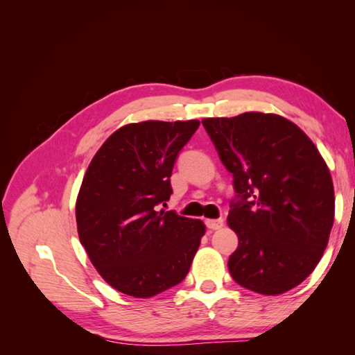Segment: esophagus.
Here are the masks:
<instances>
[{"mask_svg":"<svg viewBox=\"0 0 355 355\" xmlns=\"http://www.w3.org/2000/svg\"><path fill=\"white\" fill-rule=\"evenodd\" d=\"M206 227L211 231L220 230L223 227V219H207L206 220Z\"/></svg>","mask_w":355,"mask_h":355,"instance_id":"esophagus-1","label":"esophagus"}]
</instances>
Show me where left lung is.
Masks as SVG:
<instances>
[{
	"label": "left lung",
	"mask_w": 355,
	"mask_h": 355,
	"mask_svg": "<svg viewBox=\"0 0 355 355\" xmlns=\"http://www.w3.org/2000/svg\"><path fill=\"white\" fill-rule=\"evenodd\" d=\"M240 198L228 227L239 247L228 270L240 286L274 296L299 286L323 256L335 191L313 141L277 114L244 112L201 121Z\"/></svg>",
	"instance_id": "left-lung-1"
}]
</instances>
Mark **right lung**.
Returning <instances> with one entry per match:
<instances>
[{"instance_id":"obj_1","label":"right lung","mask_w":355,"mask_h":355,"mask_svg":"<svg viewBox=\"0 0 355 355\" xmlns=\"http://www.w3.org/2000/svg\"><path fill=\"white\" fill-rule=\"evenodd\" d=\"M200 125L142 121L114 132L90 161L75 204L81 244L118 292L151 297L187 277L206 225L158 210L171 170Z\"/></svg>"}]
</instances>
